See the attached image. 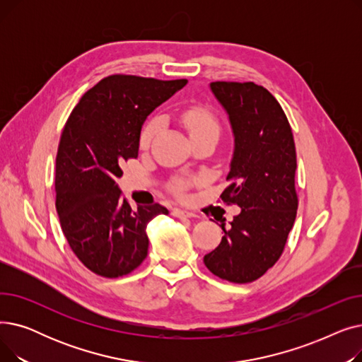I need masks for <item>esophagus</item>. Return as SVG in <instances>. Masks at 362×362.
Here are the masks:
<instances>
[{"label": "esophagus", "mask_w": 362, "mask_h": 362, "mask_svg": "<svg viewBox=\"0 0 362 362\" xmlns=\"http://www.w3.org/2000/svg\"><path fill=\"white\" fill-rule=\"evenodd\" d=\"M173 216H175V217H177V218H185V217H187V218H192V217H195V214H194V213H191V211H186V210H179V208H176V210L173 211Z\"/></svg>", "instance_id": "1"}]
</instances>
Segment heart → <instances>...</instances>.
<instances>
[{"mask_svg": "<svg viewBox=\"0 0 362 362\" xmlns=\"http://www.w3.org/2000/svg\"><path fill=\"white\" fill-rule=\"evenodd\" d=\"M177 119L182 123V126L187 130L189 135H191L192 141L198 139L201 136H206V135H217V136L220 135V130H221L220 120L217 119L214 111L208 107H204V105L185 107L177 112ZM158 130H160L158 120L149 122L141 133V138H139L141 148H144V149L148 148L151 145V142L154 141ZM185 186H186V183L182 180L176 182L175 191L179 195H182Z\"/></svg>", "mask_w": 362, "mask_h": 362, "instance_id": "1", "label": "heart"}]
</instances>
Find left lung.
Listing matches in <instances>:
<instances>
[{
  "instance_id": "obj_1",
  "label": "left lung",
  "mask_w": 362,
  "mask_h": 362,
  "mask_svg": "<svg viewBox=\"0 0 362 362\" xmlns=\"http://www.w3.org/2000/svg\"><path fill=\"white\" fill-rule=\"evenodd\" d=\"M211 90L229 114L235 152L220 195L239 205L230 229L204 264L214 276L250 283L279 261L296 218V149L292 127L279 101L254 82H213Z\"/></svg>"
}]
</instances>
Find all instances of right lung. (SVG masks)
Wrapping results in <instances>:
<instances>
[{
    "label": "right lung",
    "instance_id": "add662e5",
    "mask_svg": "<svg viewBox=\"0 0 362 362\" xmlns=\"http://www.w3.org/2000/svg\"><path fill=\"white\" fill-rule=\"evenodd\" d=\"M187 83L112 74L83 93L64 124L55 158V208L73 254L92 273L116 279L148 255V223L165 206L133 210L116 183L138 157L148 114Z\"/></svg>",
    "mask_w": 362,
    "mask_h": 362
}]
</instances>
